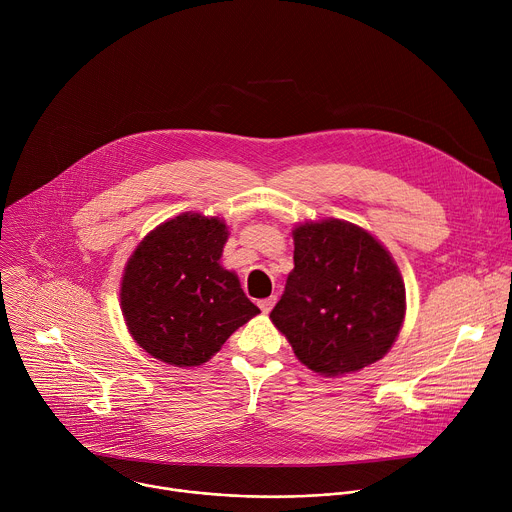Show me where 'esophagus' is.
Returning a JSON list of instances; mask_svg holds the SVG:
<instances>
[{
	"label": "esophagus",
	"instance_id": "34e87169",
	"mask_svg": "<svg viewBox=\"0 0 512 512\" xmlns=\"http://www.w3.org/2000/svg\"><path fill=\"white\" fill-rule=\"evenodd\" d=\"M257 304H259V308H261L263 314H269L271 308H273V304H275V298H265V300H259Z\"/></svg>",
	"mask_w": 512,
	"mask_h": 512
}]
</instances>
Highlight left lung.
Segmentation results:
<instances>
[{
	"instance_id": "8db88e82",
	"label": "left lung",
	"mask_w": 512,
	"mask_h": 512,
	"mask_svg": "<svg viewBox=\"0 0 512 512\" xmlns=\"http://www.w3.org/2000/svg\"><path fill=\"white\" fill-rule=\"evenodd\" d=\"M294 271L269 318L308 369L336 377L377 362L405 316V285L385 247L344 221L294 231Z\"/></svg>"
}]
</instances>
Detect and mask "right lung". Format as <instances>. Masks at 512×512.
<instances>
[{
  "mask_svg": "<svg viewBox=\"0 0 512 512\" xmlns=\"http://www.w3.org/2000/svg\"><path fill=\"white\" fill-rule=\"evenodd\" d=\"M218 218L180 214L145 237L127 261L121 308L135 342L174 367L206 362L259 308L218 263Z\"/></svg>",
  "mask_w": 512,
  "mask_h": 512,
  "instance_id": "obj_1",
  "label": "right lung"
}]
</instances>
